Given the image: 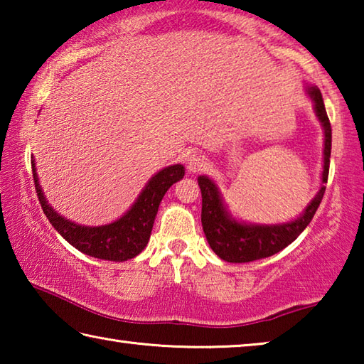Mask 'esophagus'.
Masks as SVG:
<instances>
[{"instance_id": "1", "label": "esophagus", "mask_w": 364, "mask_h": 364, "mask_svg": "<svg viewBox=\"0 0 364 364\" xmlns=\"http://www.w3.org/2000/svg\"><path fill=\"white\" fill-rule=\"evenodd\" d=\"M186 167L189 171H200L205 167V157L199 152H193L191 156L186 159Z\"/></svg>"}]
</instances>
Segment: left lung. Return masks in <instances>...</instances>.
<instances>
[{"mask_svg": "<svg viewBox=\"0 0 364 364\" xmlns=\"http://www.w3.org/2000/svg\"><path fill=\"white\" fill-rule=\"evenodd\" d=\"M310 96L315 101V110L318 119L321 120L324 128V168L323 183H328L329 162H331V143L332 130L329 117L326 114L323 96L319 90L311 86ZM202 193V228H204L205 237L210 244L212 250L220 258L230 263H247L260 258H267L279 250L287 247L300 236V232L310 225L311 218L315 217L319 204H321L326 186L323 184L301 217L286 225L276 226H258L244 225L231 220L226 213L223 202L218 194V189L212 180L207 176L197 178Z\"/></svg>", "mask_w": 364, "mask_h": 364, "instance_id": "obj_1", "label": "left lung"}]
</instances>
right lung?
<instances>
[{"label": "right lung", "mask_w": 364, "mask_h": 364, "mask_svg": "<svg viewBox=\"0 0 364 364\" xmlns=\"http://www.w3.org/2000/svg\"><path fill=\"white\" fill-rule=\"evenodd\" d=\"M33 181L43 212L67 242L83 254L110 262H125L143 252L151 237L159 204L171 184L184 176L183 165H171L151 178L134 205L120 220L106 226H80L65 220L48 205L32 162Z\"/></svg>", "instance_id": "obj_1"}]
</instances>
